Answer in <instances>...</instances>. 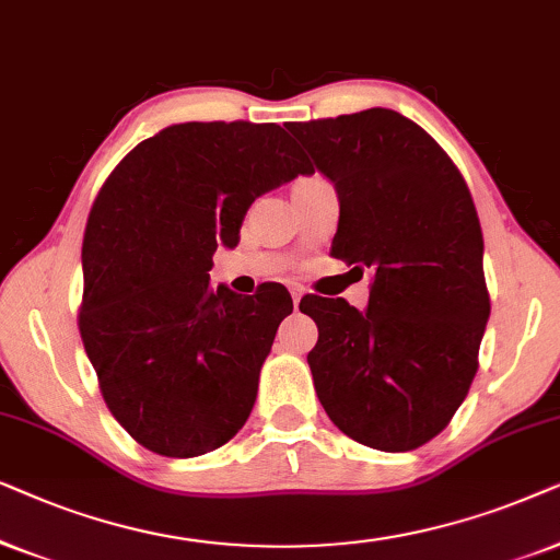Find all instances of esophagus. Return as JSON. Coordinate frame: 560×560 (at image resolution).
<instances>
[{"mask_svg": "<svg viewBox=\"0 0 560 560\" xmlns=\"http://www.w3.org/2000/svg\"><path fill=\"white\" fill-rule=\"evenodd\" d=\"M289 292H292V300H294V307H296V304L302 302V296H304V289H302V287H296V284H292V287H289Z\"/></svg>", "mask_w": 560, "mask_h": 560, "instance_id": "esophagus-1", "label": "esophagus"}]
</instances>
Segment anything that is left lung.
<instances>
[{
    "mask_svg": "<svg viewBox=\"0 0 560 560\" xmlns=\"http://www.w3.org/2000/svg\"><path fill=\"white\" fill-rule=\"evenodd\" d=\"M340 199L332 256L374 276L369 307L307 296L325 412L369 448L415 451L466 399L489 319L483 237L448 153L394 109L289 125Z\"/></svg>",
    "mask_w": 560,
    "mask_h": 560,
    "instance_id": "8db88e82",
    "label": "left lung"
}]
</instances>
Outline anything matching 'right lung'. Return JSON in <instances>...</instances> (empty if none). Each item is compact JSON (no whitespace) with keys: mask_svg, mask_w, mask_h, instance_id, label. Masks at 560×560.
Returning <instances> with one entry per match:
<instances>
[{"mask_svg":"<svg viewBox=\"0 0 560 560\" xmlns=\"http://www.w3.org/2000/svg\"><path fill=\"white\" fill-rule=\"evenodd\" d=\"M312 174L279 125L182 122L132 148L89 212L79 330L115 420L143 448L205 456L243 428L284 287H210L260 194Z\"/></svg>","mask_w":560,"mask_h":560,"instance_id":"1","label":"right lung"}]
</instances>
